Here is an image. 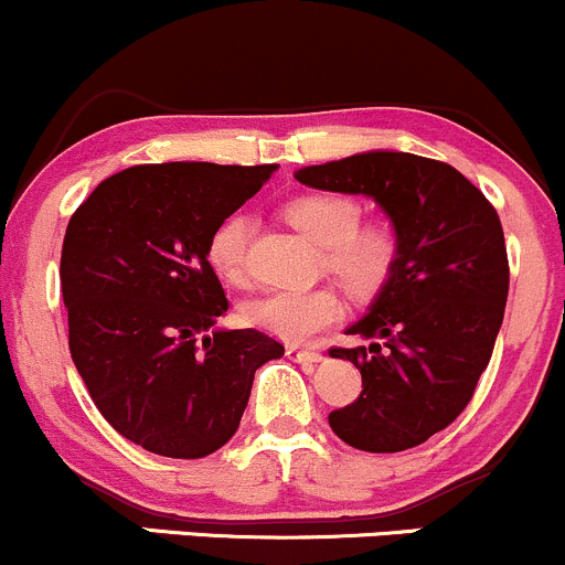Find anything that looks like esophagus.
<instances>
[{
  "instance_id": "34e87169",
  "label": "esophagus",
  "mask_w": 565,
  "mask_h": 565,
  "mask_svg": "<svg viewBox=\"0 0 565 565\" xmlns=\"http://www.w3.org/2000/svg\"><path fill=\"white\" fill-rule=\"evenodd\" d=\"M285 355H288L290 361H296V363H320V361H323V355H320V353L294 348V344H290V348H285Z\"/></svg>"
}]
</instances>
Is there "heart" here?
I'll use <instances>...</instances> for the list:
<instances>
[{
	"label": "heart",
	"mask_w": 565,
	"mask_h": 565,
	"mask_svg": "<svg viewBox=\"0 0 565 565\" xmlns=\"http://www.w3.org/2000/svg\"><path fill=\"white\" fill-rule=\"evenodd\" d=\"M288 221L315 245L326 247L329 269L355 296H374L391 280L398 264V236L387 223L358 226L361 212L355 202L333 193L301 196L285 210ZM250 221L232 215L210 236L207 258L212 269L226 280L245 277V250ZM245 318L258 329L275 333L285 342H307L326 326L342 318V301L329 288L277 290L245 307Z\"/></svg>",
	"instance_id": "heart-1"
}]
</instances>
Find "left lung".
Listing matches in <instances>:
<instances>
[{
  "label": "left lung",
  "mask_w": 565,
  "mask_h": 565,
  "mask_svg": "<svg viewBox=\"0 0 565 565\" xmlns=\"http://www.w3.org/2000/svg\"><path fill=\"white\" fill-rule=\"evenodd\" d=\"M301 185L372 199L398 236V264L339 348L361 369V396L333 409V434L355 450L402 452L447 428L488 369L509 294L499 212L450 163L366 150L301 167Z\"/></svg>",
  "instance_id": "left-lung-1"
}]
</instances>
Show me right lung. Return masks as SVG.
Returning a JSON list of instances; mask_svg holds the SVG:
<instances>
[{
	"label": "right lung",
	"mask_w": 565,
	"mask_h": 565,
	"mask_svg": "<svg viewBox=\"0 0 565 565\" xmlns=\"http://www.w3.org/2000/svg\"><path fill=\"white\" fill-rule=\"evenodd\" d=\"M277 163H145L113 174L64 234L70 353L105 420L167 458H204L236 434L256 369L282 358L256 329H221L207 260L215 228Z\"/></svg>",
	"instance_id": "right-lung-1"
}]
</instances>
